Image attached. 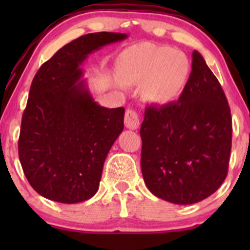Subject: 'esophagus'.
Segmentation results:
<instances>
[{
  "mask_svg": "<svg viewBox=\"0 0 250 250\" xmlns=\"http://www.w3.org/2000/svg\"><path fill=\"white\" fill-rule=\"evenodd\" d=\"M125 127L129 128V129H137V128H139L140 121H139V116H138L137 111L132 109L125 110Z\"/></svg>",
  "mask_w": 250,
  "mask_h": 250,
  "instance_id": "34e87169",
  "label": "esophagus"
}]
</instances>
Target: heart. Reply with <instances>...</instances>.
Wrapping results in <instances>:
<instances>
[{
	"instance_id": "1",
	"label": "heart",
	"mask_w": 250,
	"mask_h": 250,
	"mask_svg": "<svg viewBox=\"0 0 250 250\" xmlns=\"http://www.w3.org/2000/svg\"><path fill=\"white\" fill-rule=\"evenodd\" d=\"M121 80L144 83V95L156 104L178 99L190 78V62L180 50L143 42L127 48L118 59Z\"/></svg>"
}]
</instances>
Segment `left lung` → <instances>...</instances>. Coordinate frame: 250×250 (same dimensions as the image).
<instances>
[{
	"instance_id": "left-lung-1",
	"label": "left lung",
	"mask_w": 250,
	"mask_h": 250,
	"mask_svg": "<svg viewBox=\"0 0 250 250\" xmlns=\"http://www.w3.org/2000/svg\"><path fill=\"white\" fill-rule=\"evenodd\" d=\"M141 172L148 190L175 204L197 203L225 180L232 143L228 99L203 57L178 102L150 105L141 123Z\"/></svg>"
}]
</instances>
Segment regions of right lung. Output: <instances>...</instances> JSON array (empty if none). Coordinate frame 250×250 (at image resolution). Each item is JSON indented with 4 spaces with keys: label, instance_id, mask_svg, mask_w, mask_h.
<instances>
[{
    "label": "right lung",
    "instance_id": "1",
    "mask_svg": "<svg viewBox=\"0 0 250 250\" xmlns=\"http://www.w3.org/2000/svg\"><path fill=\"white\" fill-rule=\"evenodd\" d=\"M127 39L120 32L83 35L60 48L32 80L18 151L37 193L78 203L97 193L105 158L123 130L125 109L94 102L80 65L103 46Z\"/></svg>",
    "mask_w": 250,
    "mask_h": 250
}]
</instances>
